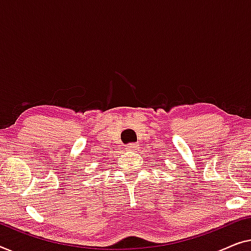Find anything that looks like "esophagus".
I'll return each mask as SVG.
<instances>
[{"label":"esophagus","mask_w":251,"mask_h":251,"mask_svg":"<svg viewBox=\"0 0 251 251\" xmlns=\"http://www.w3.org/2000/svg\"><path fill=\"white\" fill-rule=\"evenodd\" d=\"M125 149L128 150V151H134L137 149V144L136 143H129L127 144V146H125Z\"/></svg>","instance_id":"34e87169"}]
</instances>
